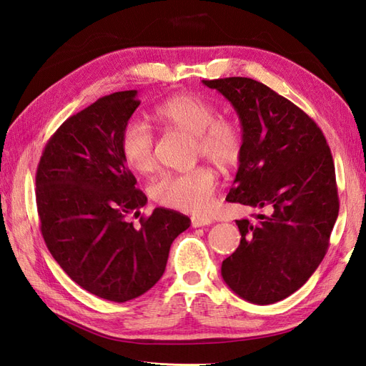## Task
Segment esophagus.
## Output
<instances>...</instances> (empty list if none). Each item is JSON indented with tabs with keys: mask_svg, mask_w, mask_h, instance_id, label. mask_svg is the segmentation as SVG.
<instances>
[{
	"mask_svg": "<svg viewBox=\"0 0 366 366\" xmlns=\"http://www.w3.org/2000/svg\"><path fill=\"white\" fill-rule=\"evenodd\" d=\"M192 221V227H203V226H209L210 223H212V219H210L209 217H200V215H194L191 218Z\"/></svg>",
	"mask_w": 366,
	"mask_h": 366,
	"instance_id": "1",
	"label": "esophagus"
}]
</instances>
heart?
I'll list each match as a JSON object with an SVG mask.
<instances>
[{"label":"heart","instance_id":"heart-1","mask_svg":"<svg viewBox=\"0 0 366 366\" xmlns=\"http://www.w3.org/2000/svg\"><path fill=\"white\" fill-rule=\"evenodd\" d=\"M160 124L187 132L195 139V151L219 168L235 166L242 154V132L234 120L218 119V109L207 99L180 93L156 108ZM120 151L132 171L148 174L157 164L156 139L148 124L129 120L122 129ZM217 174L207 166L184 172H164L151 186L157 203L184 212L202 214L212 204Z\"/></svg>","mask_w":366,"mask_h":366}]
</instances>
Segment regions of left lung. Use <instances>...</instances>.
Returning <instances> with one entry per match:
<instances>
[{
	"mask_svg": "<svg viewBox=\"0 0 366 366\" xmlns=\"http://www.w3.org/2000/svg\"><path fill=\"white\" fill-rule=\"evenodd\" d=\"M223 94L242 131L239 166L226 200L261 212L237 219L238 249L221 276L258 305L282 301L324 259L339 215L335 163L322 131L301 108L249 77L203 81Z\"/></svg>",
	"mask_w": 366,
	"mask_h": 366,
	"instance_id": "8db88e82",
	"label": "left lung"
}]
</instances>
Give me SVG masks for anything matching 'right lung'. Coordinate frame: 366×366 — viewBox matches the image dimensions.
Listing matches in <instances>:
<instances>
[{
    "mask_svg": "<svg viewBox=\"0 0 366 366\" xmlns=\"http://www.w3.org/2000/svg\"><path fill=\"white\" fill-rule=\"evenodd\" d=\"M140 105L119 92L67 119L44 149L36 206L44 241L62 270L107 301L127 302L162 278L186 215L156 207L132 224L148 198L120 151L122 129Z\"/></svg>",
    "mask_w": 366,
    "mask_h": 366,
    "instance_id": "1",
    "label": "right lung"
}]
</instances>
